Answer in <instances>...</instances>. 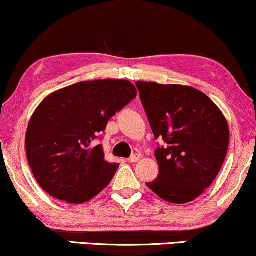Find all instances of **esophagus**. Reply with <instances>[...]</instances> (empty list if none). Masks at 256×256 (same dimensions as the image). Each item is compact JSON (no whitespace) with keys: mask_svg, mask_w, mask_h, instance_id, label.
Returning a JSON list of instances; mask_svg holds the SVG:
<instances>
[{"mask_svg":"<svg viewBox=\"0 0 256 256\" xmlns=\"http://www.w3.org/2000/svg\"><path fill=\"white\" fill-rule=\"evenodd\" d=\"M138 160H140L138 154H134V156H131L130 158H128V162H137Z\"/></svg>","mask_w":256,"mask_h":256,"instance_id":"1","label":"esophagus"}]
</instances>
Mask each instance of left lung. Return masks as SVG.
I'll use <instances>...</instances> for the list:
<instances>
[{"label": "left lung", "mask_w": 256, "mask_h": 256, "mask_svg": "<svg viewBox=\"0 0 256 256\" xmlns=\"http://www.w3.org/2000/svg\"><path fill=\"white\" fill-rule=\"evenodd\" d=\"M156 140L159 175L147 186L164 200H194L220 172L228 150V124L206 94L190 86L137 81Z\"/></svg>", "instance_id": "left-lung-1"}]
</instances>
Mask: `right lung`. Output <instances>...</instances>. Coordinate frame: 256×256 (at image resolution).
<instances>
[{
	"label": "right lung",
	"instance_id": "1",
	"mask_svg": "<svg viewBox=\"0 0 256 256\" xmlns=\"http://www.w3.org/2000/svg\"><path fill=\"white\" fill-rule=\"evenodd\" d=\"M137 96L130 81H82L53 92L32 114L25 136L28 162L50 196L81 204L102 192L119 164L92 144L109 119Z\"/></svg>",
	"mask_w": 256,
	"mask_h": 256
}]
</instances>
